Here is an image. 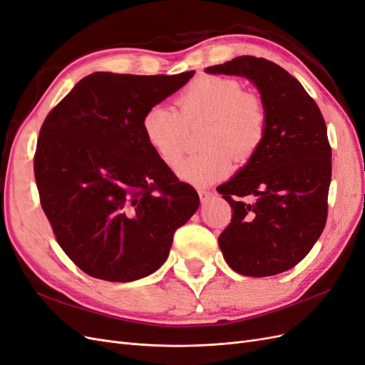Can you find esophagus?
Segmentation results:
<instances>
[{"instance_id":"1","label":"esophagus","mask_w":365,"mask_h":365,"mask_svg":"<svg viewBox=\"0 0 365 365\" xmlns=\"http://www.w3.org/2000/svg\"><path fill=\"white\" fill-rule=\"evenodd\" d=\"M197 193H200V197H201V202H208L210 197L213 196V192L210 190H205V189H200L197 190Z\"/></svg>"}]
</instances>
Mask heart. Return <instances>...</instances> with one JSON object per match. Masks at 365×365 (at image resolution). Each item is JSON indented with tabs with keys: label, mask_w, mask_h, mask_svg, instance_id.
<instances>
[{
	"label": "heart",
	"mask_w": 365,
	"mask_h": 365,
	"mask_svg": "<svg viewBox=\"0 0 365 365\" xmlns=\"http://www.w3.org/2000/svg\"><path fill=\"white\" fill-rule=\"evenodd\" d=\"M169 106L149 108L141 118V132L149 148L170 169L185 152L187 129L204 123L200 146L204 148L180 168V176L195 185H208L250 160L267 134V108L256 93L244 91L235 77L201 76L187 85Z\"/></svg>",
	"instance_id": "heart-1"
}]
</instances>
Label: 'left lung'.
<instances>
[{"instance_id": "8db88e82", "label": "left lung", "mask_w": 365, "mask_h": 365, "mask_svg": "<svg viewBox=\"0 0 365 365\" xmlns=\"http://www.w3.org/2000/svg\"><path fill=\"white\" fill-rule=\"evenodd\" d=\"M205 71L247 77L259 88L268 115L257 152L217 187L233 212L217 239L224 259L248 277L288 271L307 256L326 225L332 178L326 121L302 83L271 61L239 56ZM250 194L256 203L241 201Z\"/></svg>"}]
</instances>
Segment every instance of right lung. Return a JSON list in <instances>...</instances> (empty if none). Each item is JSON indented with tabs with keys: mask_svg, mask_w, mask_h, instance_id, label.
I'll use <instances>...</instances> for the list:
<instances>
[{
	"mask_svg": "<svg viewBox=\"0 0 365 365\" xmlns=\"http://www.w3.org/2000/svg\"><path fill=\"white\" fill-rule=\"evenodd\" d=\"M193 74L93 73L43 120L35 152L41 205L63 252L94 279L155 272L200 207L141 132L148 109Z\"/></svg>",
	"mask_w": 365,
	"mask_h": 365,
	"instance_id": "right-lung-1",
	"label": "right lung"
}]
</instances>
